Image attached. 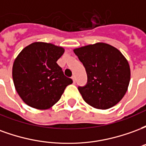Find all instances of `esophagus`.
Here are the masks:
<instances>
[{"instance_id": "1", "label": "esophagus", "mask_w": 146, "mask_h": 146, "mask_svg": "<svg viewBox=\"0 0 146 146\" xmlns=\"http://www.w3.org/2000/svg\"><path fill=\"white\" fill-rule=\"evenodd\" d=\"M72 80H73V83L76 82V76H72Z\"/></svg>"}]
</instances>
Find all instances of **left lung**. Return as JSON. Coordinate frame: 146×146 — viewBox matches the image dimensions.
I'll return each mask as SVG.
<instances>
[{
	"label": "left lung",
	"mask_w": 146,
	"mask_h": 146,
	"mask_svg": "<svg viewBox=\"0 0 146 146\" xmlns=\"http://www.w3.org/2000/svg\"><path fill=\"white\" fill-rule=\"evenodd\" d=\"M73 51L88 75V84L78 88L83 99L98 110H108L117 104L127 91L131 79L130 66L123 54L102 42Z\"/></svg>",
	"instance_id": "1"
}]
</instances>
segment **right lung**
Segmentation results:
<instances>
[{
	"label": "right lung",
	"mask_w": 146,
	"mask_h": 146,
	"mask_svg": "<svg viewBox=\"0 0 146 146\" xmlns=\"http://www.w3.org/2000/svg\"><path fill=\"white\" fill-rule=\"evenodd\" d=\"M65 49L45 42H34L15 58L12 78L22 100L36 110L52 107L73 80L64 75L57 61Z\"/></svg>",
	"instance_id": "obj_1"
}]
</instances>
